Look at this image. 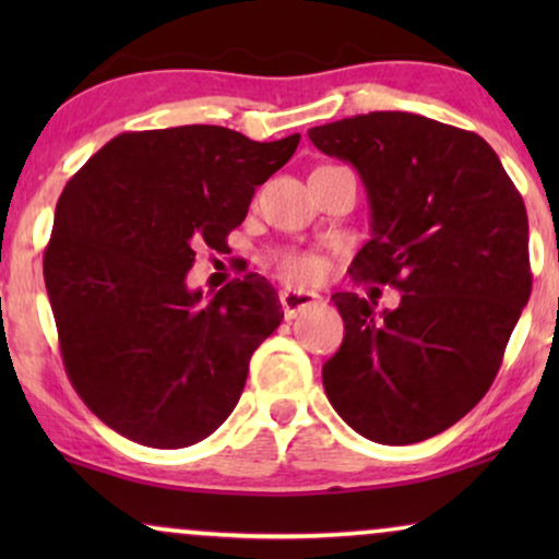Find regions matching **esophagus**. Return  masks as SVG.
I'll use <instances>...</instances> for the list:
<instances>
[{"label": "esophagus", "mask_w": 559, "mask_h": 559, "mask_svg": "<svg viewBox=\"0 0 559 559\" xmlns=\"http://www.w3.org/2000/svg\"><path fill=\"white\" fill-rule=\"evenodd\" d=\"M280 302H282V308H285V316L287 318H295V316H300L302 310H308L310 305H318L320 302V295L308 293V289L287 287V289H282Z\"/></svg>", "instance_id": "34e87169"}]
</instances>
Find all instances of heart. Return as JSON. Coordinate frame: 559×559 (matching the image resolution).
I'll return each instance as SVG.
<instances>
[{"instance_id": "b5f03b06", "label": "heart", "mask_w": 559, "mask_h": 559, "mask_svg": "<svg viewBox=\"0 0 559 559\" xmlns=\"http://www.w3.org/2000/svg\"><path fill=\"white\" fill-rule=\"evenodd\" d=\"M280 264V272L285 274L289 282H312L323 270V264H320V259L316 254H310V251H285V254H280L277 259Z\"/></svg>"}]
</instances>
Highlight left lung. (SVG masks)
Here are the masks:
<instances>
[{
  "label": "left lung",
  "instance_id": "1",
  "mask_svg": "<svg viewBox=\"0 0 559 559\" xmlns=\"http://www.w3.org/2000/svg\"><path fill=\"white\" fill-rule=\"evenodd\" d=\"M308 136L369 193L354 280L402 293L381 316L356 293L331 297L346 333L323 366L328 400L381 445L432 438L484 400L530 300L522 195L484 136L419 114H358Z\"/></svg>",
  "mask_w": 559,
  "mask_h": 559
}]
</instances>
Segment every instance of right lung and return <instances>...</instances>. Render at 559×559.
<instances>
[{
  "mask_svg": "<svg viewBox=\"0 0 559 559\" xmlns=\"http://www.w3.org/2000/svg\"><path fill=\"white\" fill-rule=\"evenodd\" d=\"M300 134L254 142L188 124L124 132L68 186L43 257L68 379L86 407L147 448H188L224 425L249 358L285 318L264 277L205 300L188 289L195 249L226 251L257 186Z\"/></svg>",
  "mask_w": 559,
  "mask_h": 559,
  "instance_id": "obj_1",
  "label": "right lung"
}]
</instances>
